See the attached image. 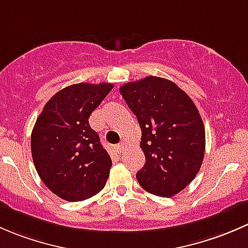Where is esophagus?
I'll list each match as a JSON object with an SVG mask.
<instances>
[{
  "label": "esophagus",
  "mask_w": 248,
  "mask_h": 248,
  "mask_svg": "<svg viewBox=\"0 0 248 248\" xmlns=\"http://www.w3.org/2000/svg\"><path fill=\"white\" fill-rule=\"evenodd\" d=\"M114 149H116V152L118 153V154H122V153H123L124 149H125V143H121V144L117 145Z\"/></svg>",
  "instance_id": "1"
}]
</instances>
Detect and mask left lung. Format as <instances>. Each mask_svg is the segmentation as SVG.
Segmentation results:
<instances>
[{"label":"left lung","instance_id":"8db88e82","mask_svg":"<svg viewBox=\"0 0 248 248\" xmlns=\"http://www.w3.org/2000/svg\"><path fill=\"white\" fill-rule=\"evenodd\" d=\"M119 92L142 130L145 163L137 181L153 195H177L203 162L205 130L197 107L174 82L156 76L125 83Z\"/></svg>","mask_w":248,"mask_h":248}]
</instances>
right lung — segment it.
<instances>
[{
  "label": "right lung",
  "mask_w": 248,
  "mask_h": 248,
  "mask_svg": "<svg viewBox=\"0 0 248 248\" xmlns=\"http://www.w3.org/2000/svg\"><path fill=\"white\" fill-rule=\"evenodd\" d=\"M111 83H76L45 104L31 135V152L40 179L68 202L93 197L106 185L112 160L89 125Z\"/></svg>",
  "instance_id": "1"
}]
</instances>
